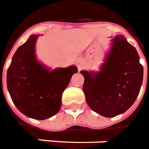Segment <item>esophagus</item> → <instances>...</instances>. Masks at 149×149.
Masks as SVG:
<instances>
[{
  "label": "esophagus",
  "instance_id": "esophagus-1",
  "mask_svg": "<svg viewBox=\"0 0 149 149\" xmlns=\"http://www.w3.org/2000/svg\"><path fill=\"white\" fill-rule=\"evenodd\" d=\"M77 67H78L79 70H81V69L83 68V62H82V60H79L77 62Z\"/></svg>",
  "mask_w": 149,
  "mask_h": 149
}]
</instances>
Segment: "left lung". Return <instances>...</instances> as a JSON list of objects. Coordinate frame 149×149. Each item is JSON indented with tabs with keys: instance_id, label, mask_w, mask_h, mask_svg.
<instances>
[{
	"instance_id": "obj_1",
	"label": "left lung",
	"mask_w": 149,
	"mask_h": 149,
	"mask_svg": "<svg viewBox=\"0 0 149 149\" xmlns=\"http://www.w3.org/2000/svg\"><path fill=\"white\" fill-rule=\"evenodd\" d=\"M89 106L105 117L116 116L135 102L143 79V66L133 46L123 35L113 39L112 50L97 73L81 71Z\"/></svg>"
}]
</instances>
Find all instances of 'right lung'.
Instances as JSON below:
<instances>
[{
  "instance_id": "add662e5",
  "label": "right lung",
  "mask_w": 149,
  "mask_h": 149,
  "mask_svg": "<svg viewBox=\"0 0 149 149\" xmlns=\"http://www.w3.org/2000/svg\"><path fill=\"white\" fill-rule=\"evenodd\" d=\"M37 35L31 36L18 47L7 73V86L11 100L23 114L35 119L50 118L59 112L62 94L77 66L53 71L40 63L35 56Z\"/></svg>"
}]
</instances>
